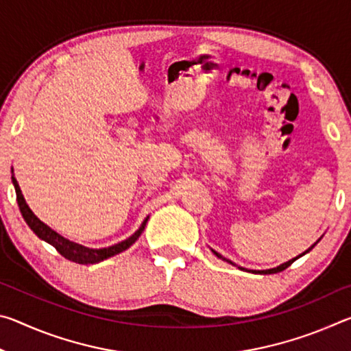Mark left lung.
<instances>
[{
	"mask_svg": "<svg viewBox=\"0 0 351 351\" xmlns=\"http://www.w3.org/2000/svg\"><path fill=\"white\" fill-rule=\"evenodd\" d=\"M319 240H320V239H319ZM319 240H317V241H319ZM317 241H316V243H317ZM316 243H314V245H313V246H311L310 249H306V251H305L304 254H300V255H299V257H295V258H293V260H289V261H287V263H282L280 266H277V268H272V269H263V271H251V272H258V274H276V272H280V271H283V269H287V268H288V266H289V265H293V263H294V261H295L297 258H300V257H302V255H305L306 252H310V251H311V249H313L314 246H316ZM212 252H213V254H215L218 258H223V260H226V258L223 257V255H221V254H218L217 251H213V249H212ZM226 261H229V263H232V261H230V260H226ZM232 265H234V263H232ZM240 269H245V268H240Z\"/></svg>",
	"mask_w": 351,
	"mask_h": 351,
	"instance_id": "obj_1",
	"label": "left lung"
}]
</instances>
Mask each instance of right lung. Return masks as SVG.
I'll list each match as a JSON object with an SVG mask.
<instances>
[{"instance_id": "obj_1", "label": "right lung", "mask_w": 351, "mask_h": 351, "mask_svg": "<svg viewBox=\"0 0 351 351\" xmlns=\"http://www.w3.org/2000/svg\"><path fill=\"white\" fill-rule=\"evenodd\" d=\"M12 173H14V170H12ZM12 184H14V187H15L16 203H19L21 215H23V218H25V221L27 223L29 228L34 230V234L37 235L38 239L45 240L46 243H49V245L54 246L64 258L75 261V263H79V265H94V263H99V261H104L106 258L112 257V255L123 252L125 249H128L136 240L139 239L141 234L144 232L145 224L148 221V217H147L144 221H142L141 228L136 230L132 237H128L127 240L117 243V245L102 247V249L86 247V246L79 245V243H74L68 239H64L63 235L56 232L54 229H51L49 226L41 221V219L35 215L31 209H29V206L26 204V199H25V197H23L21 189L19 186V182H16L14 175H12Z\"/></svg>"}]
</instances>
